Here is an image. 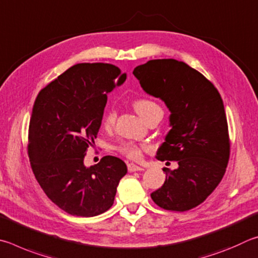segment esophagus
<instances>
[{"label": "esophagus", "instance_id": "1", "mask_svg": "<svg viewBox=\"0 0 258 258\" xmlns=\"http://www.w3.org/2000/svg\"><path fill=\"white\" fill-rule=\"evenodd\" d=\"M142 170H144L142 166H138V165L134 164V163H129L128 164V171H129V172H136V171H142Z\"/></svg>", "mask_w": 258, "mask_h": 258}]
</instances>
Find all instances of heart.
Instances as JSON below:
<instances>
[{"label": "heart", "instance_id": "heart-1", "mask_svg": "<svg viewBox=\"0 0 258 258\" xmlns=\"http://www.w3.org/2000/svg\"><path fill=\"white\" fill-rule=\"evenodd\" d=\"M134 106L138 112V114L142 117H144V119H146L152 112H154L155 110H160L161 108L155 102H153L151 99H147V98L137 99V101L134 103ZM115 117H116V111L114 108H110V110L105 113V115H104V119H103L104 126L108 128V126L113 125V123H114L115 121ZM119 150L122 154L125 155L126 157H129V159L139 160L143 155V152L145 151V147L136 145V144L134 143H124L120 146Z\"/></svg>", "mask_w": 258, "mask_h": 258}]
</instances>
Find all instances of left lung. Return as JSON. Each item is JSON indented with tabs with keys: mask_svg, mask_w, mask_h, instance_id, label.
Here are the masks:
<instances>
[{
	"mask_svg": "<svg viewBox=\"0 0 258 258\" xmlns=\"http://www.w3.org/2000/svg\"><path fill=\"white\" fill-rule=\"evenodd\" d=\"M133 74L142 88L161 98L171 112V130L156 153L177 161L165 171L164 184L151 194L157 206L184 212L202 204L221 182L230 156L223 101L201 72L174 58L151 60Z\"/></svg>",
	"mask_w": 258,
	"mask_h": 258,
	"instance_id": "obj_1",
	"label": "left lung"
}]
</instances>
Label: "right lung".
<instances>
[{"label":"right lung","instance_id":"1","mask_svg":"<svg viewBox=\"0 0 258 258\" xmlns=\"http://www.w3.org/2000/svg\"><path fill=\"white\" fill-rule=\"evenodd\" d=\"M126 75L108 63H79L40 90L31 112L28 155L39 186L67 213L90 218L113 205L126 165L115 156L85 166L107 94Z\"/></svg>","mask_w":258,"mask_h":258}]
</instances>
